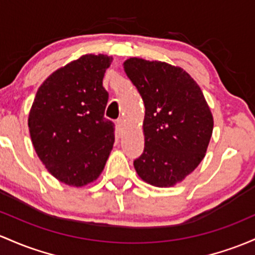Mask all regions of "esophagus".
Wrapping results in <instances>:
<instances>
[{"label":"esophagus","mask_w":255,"mask_h":255,"mask_svg":"<svg viewBox=\"0 0 255 255\" xmlns=\"http://www.w3.org/2000/svg\"><path fill=\"white\" fill-rule=\"evenodd\" d=\"M116 125H117V128H119V130H122V129H123V127H125V121H123L122 119L117 120Z\"/></svg>","instance_id":"esophagus-1"}]
</instances>
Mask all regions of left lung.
Listing matches in <instances>:
<instances>
[{
  "label": "left lung",
  "mask_w": 255,
  "mask_h": 255,
  "mask_svg": "<svg viewBox=\"0 0 255 255\" xmlns=\"http://www.w3.org/2000/svg\"><path fill=\"white\" fill-rule=\"evenodd\" d=\"M123 69L145 105L144 152L134 168L150 185H175L205 157L213 133L211 109L200 86L179 66L129 58Z\"/></svg>",
  "instance_id": "obj_1"
}]
</instances>
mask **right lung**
Listing matches in <instances>:
<instances>
[{
	"label": "right lung",
	"instance_id": "obj_1",
	"mask_svg": "<svg viewBox=\"0 0 255 255\" xmlns=\"http://www.w3.org/2000/svg\"><path fill=\"white\" fill-rule=\"evenodd\" d=\"M113 57L86 54L46 78L29 113L30 136L47 170L70 186L99 178L113 150L114 123L104 119L103 87Z\"/></svg>",
	"mask_w": 255,
	"mask_h": 255
}]
</instances>
